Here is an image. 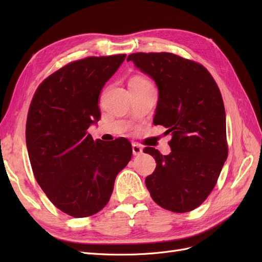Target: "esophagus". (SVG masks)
I'll use <instances>...</instances> for the list:
<instances>
[{
	"instance_id": "34e87169",
	"label": "esophagus",
	"mask_w": 262,
	"mask_h": 262,
	"mask_svg": "<svg viewBox=\"0 0 262 262\" xmlns=\"http://www.w3.org/2000/svg\"><path fill=\"white\" fill-rule=\"evenodd\" d=\"M132 153H133L134 156L141 155L142 153H143V148H142L139 144L133 143V144H132Z\"/></svg>"
}]
</instances>
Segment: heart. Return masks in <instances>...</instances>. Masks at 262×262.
<instances>
[{"label":"heart","instance_id":"heart-1","mask_svg":"<svg viewBox=\"0 0 262 262\" xmlns=\"http://www.w3.org/2000/svg\"><path fill=\"white\" fill-rule=\"evenodd\" d=\"M131 82H134V83H138V84H142V85H148V84H150L146 78H144V77H141V76H136V77H133L132 80H131Z\"/></svg>","mask_w":262,"mask_h":262}]
</instances>
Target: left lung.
<instances>
[{
	"label": "left lung",
	"instance_id": "1",
	"mask_svg": "<svg viewBox=\"0 0 262 262\" xmlns=\"http://www.w3.org/2000/svg\"><path fill=\"white\" fill-rule=\"evenodd\" d=\"M142 73L155 82L158 101L153 123L171 133V152L144 153L156 168L145 178L152 199L176 213L189 212L207 199L227 158L226 117L222 95L209 71L168 52L132 53Z\"/></svg>",
	"mask_w": 262,
	"mask_h": 262
}]
</instances>
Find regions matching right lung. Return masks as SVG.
<instances>
[{"instance_id":"obj_1","label":"right lung","mask_w":262,"mask_h":262,"mask_svg":"<svg viewBox=\"0 0 262 262\" xmlns=\"http://www.w3.org/2000/svg\"><path fill=\"white\" fill-rule=\"evenodd\" d=\"M125 57L69 63L47 77L31 100L26 123L31 168L49 200L73 217L91 216L104 208L117 175L131 160L126 139L105 143L87 133L100 119L102 87Z\"/></svg>"}]
</instances>
